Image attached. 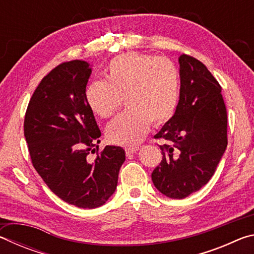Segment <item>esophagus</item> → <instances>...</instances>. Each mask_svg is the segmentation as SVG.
<instances>
[{
	"mask_svg": "<svg viewBox=\"0 0 254 254\" xmlns=\"http://www.w3.org/2000/svg\"><path fill=\"white\" fill-rule=\"evenodd\" d=\"M139 151V148H127L126 149V153H127V156H131V154H133V153H135V152H137Z\"/></svg>",
	"mask_w": 254,
	"mask_h": 254,
	"instance_id": "esophagus-1",
	"label": "esophagus"
}]
</instances>
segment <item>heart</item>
Wrapping results in <instances>:
<instances>
[{"label": "heart", "mask_w": 254, "mask_h": 254, "mask_svg": "<svg viewBox=\"0 0 254 254\" xmlns=\"http://www.w3.org/2000/svg\"><path fill=\"white\" fill-rule=\"evenodd\" d=\"M105 80H93L85 100L94 114L111 118L123 103L128 109L106 127L111 142L135 147L149 132L151 122L160 126L174 117L179 100V71L170 59L137 53L113 58Z\"/></svg>", "instance_id": "obj_1"}]
</instances>
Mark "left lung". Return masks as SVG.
I'll return each mask as SVG.
<instances>
[{
  "label": "left lung",
  "instance_id": "8db88e82",
  "mask_svg": "<svg viewBox=\"0 0 254 254\" xmlns=\"http://www.w3.org/2000/svg\"><path fill=\"white\" fill-rule=\"evenodd\" d=\"M177 109L154 137L162 160L151 175L153 185L169 198L182 199L212 178L227 145V114L222 87L203 63L179 57Z\"/></svg>",
  "mask_w": 254,
  "mask_h": 254
}]
</instances>
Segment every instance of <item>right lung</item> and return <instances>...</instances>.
<instances>
[{"instance_id":"1","label":"right lung","mask_w":254,"mask_h":254,"mask_svg":"<svg viewBox=\"0 0 254 254\" xmlns=\"http://www.w3.org/2000/svg\"><path fill=\"white\" fill-rule=\"evenodd\" d=\"M91 74L89 64L83 60L60 64L38 85L24 118L34 169L55 195L80 208L106 203L126 160L124 150L115 145H106L94 161L87 158L101 136L85 100Z\"/></svg>"}]
</instances>
